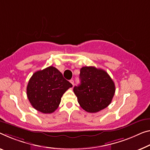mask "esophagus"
<instances>
[{
  "label": "esophagus",
  "instance_id": "esophagus-1",
  "mask_svg": "<svg viewBox=\"0 0 150 150\" xmlns=\"http://www.w3.org/2000/svg\"><path fill=\"white\" fill-rule=\"evenodd\" d=\"M70 83H71V84H72V85H74V80H70Z\"/></svg>",
  "mask_w": 150,
  "mask_h": 150
}]
</instances>
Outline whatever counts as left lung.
<instances>
[{"label":"left lung","instance_id":"8db88e82","mask_svg":"<svg viewBox=\"0 0 150 150\" xmlns=\"http://www.w3.org/2000/svg\"><path fill=\"white\" fill-rule=\"evenodd\" d=\"M80 84L74 86V93L83 109L96 112L111 103L115 92V83L106 71L94 66L80 69Z\"/></svg>","mask_w":150,"mask_h":150}]
</instances>
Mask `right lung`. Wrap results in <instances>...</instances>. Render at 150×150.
<instances>
[{"label": "right lung", "mask_w": 150, "mask_h": 150, "mask_svg": "<svg viewBox=\"0 0 150 150\" xmlns=\"http://www.w3.org/2000/svg\"><path fill=\"white\" fill-rule=\"evenodd\" d=\"M72 84L54 66L37 71L30 78L27 95L32 107L43 113L56 110L64 93Z\"/></svg>", "instance_id": "1"}]
</instances>
